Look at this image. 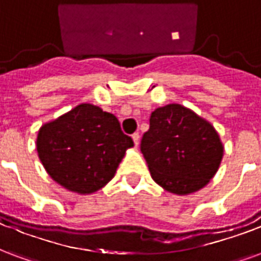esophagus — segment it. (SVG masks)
<instances>
[{
	"instance_id": "34e87169",
	"label": "esophagus",
	"mask_w": 261,
	"mask_h": 261,
	"mask_svg": "<svg viewBox=\"0 0 261 261\" xmlns=\"http://www.w3.org/2000/svg\"><path fill=\"white\" fill-rule=\"evenodd\" d=\"M133 141H134L136 146H138V144H140V134H138V133H134V134H133Z\"/></svg>"
}]
</instances>
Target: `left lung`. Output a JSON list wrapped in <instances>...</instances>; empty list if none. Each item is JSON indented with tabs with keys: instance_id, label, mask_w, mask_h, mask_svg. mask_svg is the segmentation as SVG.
<instances>
[{
	"instance_id": "obj_1",
	"label": "left lung",
	"mask_w": 261,
	"mask_h": 261,
	"mask_svg": "<svg viewBox=\"0 0 261 261\" xmlns=\"http://www.w3.org/2000/svg\"><path fill=\"white\" fill-rule=\"evenodd\" d=\"M141 152L150 175L175 195L199 191L217 173L224 146L209 121L179 103L152 112Z\"/></svg>"
}]
</instances>
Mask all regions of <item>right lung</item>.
I'll return each mask as SVG.
<instances>
[{
  "mask_svg": "<svg viewBox=\"0 0 261 261\" xmlns=\"http://www.w3.org/2000/svg\"><path fill=\"white\" fill-rule=\"evenodd\" d=\"M37 152L55 182L77 194H92L115 175L125 150L134 146L120 123L99 106L80 103L41 125Z\"/></svg>",
  "mask_w": 261,
  "mask_h": 261,
  "instance_id": "add662e5",
  "label": "right lung"
}]
</instances>
